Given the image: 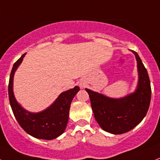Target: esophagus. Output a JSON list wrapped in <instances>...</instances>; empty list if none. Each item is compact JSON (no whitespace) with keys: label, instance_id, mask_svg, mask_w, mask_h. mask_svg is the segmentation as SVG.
<instances>
[{"label":"esophagus","instance_id":"esophagus-1","mask_svg":"<svg viewBox=\"0 0 160 160\" xmlns=\"http://www.w3.org/2000/svg\"><path fill=\"white\" fill-rule=\"evenodd\" d=\"M85 86V84L84 83H80V87L81 88H83Z\"/></svg>","mask_w":160,"mask_h":160}]
</instances>
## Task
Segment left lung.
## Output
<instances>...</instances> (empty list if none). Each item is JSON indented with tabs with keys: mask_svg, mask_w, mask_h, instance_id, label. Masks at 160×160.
Listing matches in <instances>:
<instances>
[{
	"mask_svg": "<svg viewBox=\"0 0 160 160\" xmlns=\"http://www.w3.org/2000/svg\"><path fill=\"white\" fill-rule=\"evenodd\" d=\"M138 83L134 92L120 99L108 97L86 89L97 123L113 134L127 133L138 126L147 114L151 101V85L148 71L136 52Z\"/></svg>",
	"mask_w": 160,
	"mask_h": 160,
	"instance_id": "1",
	"label": "left lung"
}]
</instances>
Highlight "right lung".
Segmentation results:
<instances>
[{"label": "right lung", "mask_w": 160, "mask_h": 160, "mask_svg": "<svg viewBox=\"0 0 160 160\" xmlns=\"http://www.w3.org/2000/svg\"><path fill=\"white\" fill-rule=\"evenodd\" d=\"M26 53L14 63L9 78L8 97L13 114L20 127L28 134L38 139L52 140L58 138L64 132L69 118L71 101L80 88L62 92L51 106L38 113H31L21 107L16 101L13 93V77L15 71L22 63Z\"/></svg>", "instance_id": "add662e5"}]
</instances>
